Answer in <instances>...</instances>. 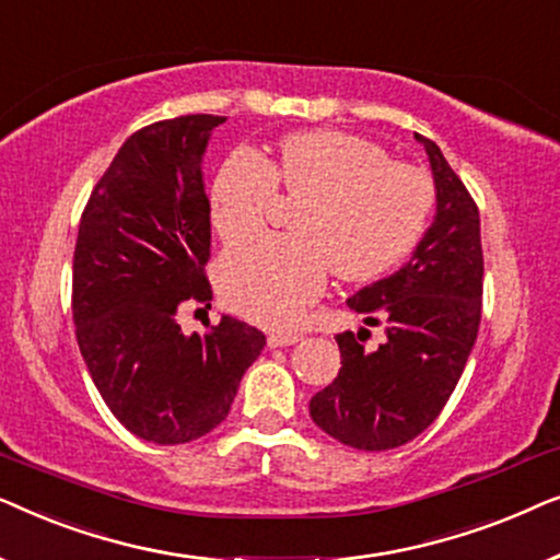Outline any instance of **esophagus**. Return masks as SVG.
Listing matches in <instances>:
<instances>
[{
	"mask_svg": "<svg viewBox=\"0 0 560 560\" xmlns=\"http://www.w3.org/2000/svg\"><path fill=\"white\" fill-rule=\"evenodd\" d=\"M298 341H303V334H293V331H288V334H270L267 336V343H270V347L275 349V347H293V343H298Z\"/></svg>",
	"mask_w": 560,
	"mask_h": 560,
	"instance_id": "1",
	"label": "esophagus"
}]
</instances>
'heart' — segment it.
<instances>
[{
	"instance_id": "b5f03b06",
	"label": "heart",
	"mask_w": 560,
	"mask_h": 560,
	"mask_svg": "<svg viewBox=\"0 0 560 560\" xmlns=\"http://www.w3.org/2000/svg\"><path fill=\"white\" fill-rule=\"evenodd\" d=\"M278 186L303 201L290 236H257L221 257L224 301L257 324L288 326L324 290L331 267L341 280H372L416 247L433 209V183L395 163L380 144L347 132H298L267 163L236 150L211 186V224L226 242L265 226Z\"/></svg>"
}]
</instances>
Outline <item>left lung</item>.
<instances>
[{
    "label": "left lung",
    "mask_w": 560,
    "mask_h": 560,
    "mask_svg": "<svg viewBox=\"0 0 560 560\" xmlns=\"http://www.w3.org/2000/svg\"><path fill=\"white\" fill-rule=\"evenodd\" d=\"M416 140L433 173L431 226L400 270L347 301L366 326L385 324L387 341L366 351L359 334L336 336L341 370L308 405L320 431L359 451H389L423 433L454 393L479 331V209L439 144Z\"/></svg>",
    "instance_id": "8db88e82"
}]
</instances>
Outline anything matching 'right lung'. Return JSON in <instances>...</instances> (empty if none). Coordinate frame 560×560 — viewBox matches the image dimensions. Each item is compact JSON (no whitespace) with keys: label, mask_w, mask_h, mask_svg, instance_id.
I'll use <instances>...</instances> for the list:
<instances>
[{"label":"right lung","mask_w":560,"mask_h":560,"mask_svg":"<svg viewBox=\"0 0 560 560\" xmlns=\"http://www.w3.org/2000/svg\"><path fill=\"white\" fill-rule=\"evenodd\" d=\"M224 121L188 114L135 132L96 183L75 240L73 324L83 362L114 418L160 446L213 431L265 347L262 331L232 316L203 334L178 326L188 301H211L201 163Z\"/></svg>","instance_id":"1"}]
</instances>
